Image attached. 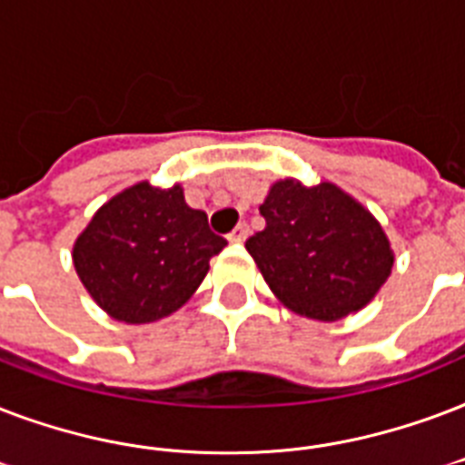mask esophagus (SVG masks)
Here are the masks:
<instances>
[{
    "instance_id": "34e87169",
    "label": "esophagus",
    "mask_w": 465,
    "mask_h": 465,
    "mask_svg": "<svg viewBox=\"0 0 465 465\" xmlns=\"http://www.w3.org/2000/svg\"><path fill=\"white\" fill-rule=\"evenodd\" d=\"M247 235H250V228H247V223H240L232 232L228 235L230 242H244L247 240Z\"/></svg>"
}]
</instances>
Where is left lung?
<instances>
[{"mask_svg":"<svg viewBox=\"0 0 465 465\" xmlns=\"http://www.w3.org/2000/svg\"><path fill=\"white\" fill-rule=\"evenodd\" d=\"M266 228L244 242L286 308L322 322L371 303L393 269L381 223L330 182L282 179L259 206Z\"/></svg>","mask_w":465,"mask_h":465,"instance_id":"obj_1","label":"left lung"}]
</instances>
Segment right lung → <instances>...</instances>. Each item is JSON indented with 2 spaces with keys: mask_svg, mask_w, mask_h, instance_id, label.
Instances as JSON below:
<instances>
[{
  "mask_svg": "<svg viewBox=\"0 0 465 465\" xmlns=\"http://www.w3.org/2000/svg\"><path fill=\"white\" fill-rule=\"evenodd\" d=\"M179 183L140 182L106 201L74 240L72 262L96 305L118 322L145 325L179 311L225 247Z\"/></svg>",
  "mask_w": 465,
  "mask_h": 465,
  "instance_id": "obj_1",
  "label": "right lung"
}]
</instances>
